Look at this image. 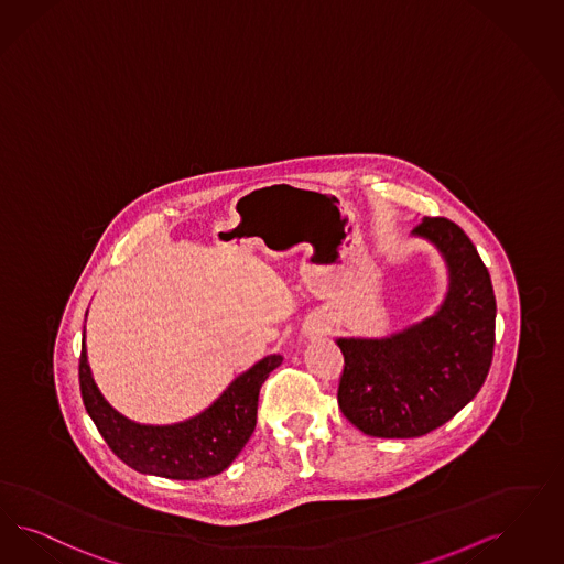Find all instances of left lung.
Returning <instances> with one entry per match:
<instances>
[{"mask_svg": "<svg viewBox=\"0 0 564 564\" xmlns=\"http://www.w3.org/2000/svg\"><path fill=\"white\" fill-rule=\"evenodd\" d=\"M427 239L447 267L440 308L389 337H339L344 375L337 402L354 427L372 437L410 440L442 427L477 395L491 367L496 295L481 256L465 231L425 216Z\"/></svg>", "mask_w": 564, "mask_h": 564, "instance_id": "obj_1", "label": "left lung"}]
</instances>
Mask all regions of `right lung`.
I'll return each mask as SVG.
<instances>
[{"label": "right lung", "mask_w": 564, "mask_h": 564, "mask_svg": "<svg viewBox=\"0 0 564 564\" xmlns=\"http://www.w3.org/2000/svg\"><path fill=\"white\" fill-rule=\"evenodd\" d=\"M283 356L271 354L235 377L204 412L175 425H141L108 404L87 362L85 333L78 360L83 404L106 444L124 465L143 475L197 481L223 473L256 429L258 393Z\"/></svg>", "instance_id": "1"}]
</instances>
